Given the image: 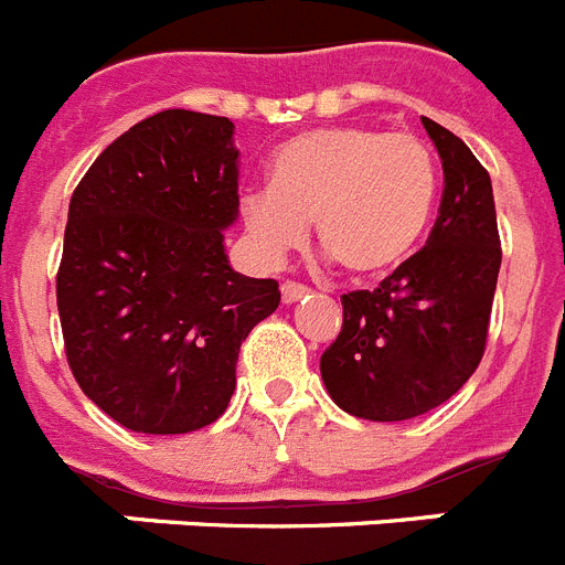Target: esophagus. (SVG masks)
I'll return each mask as SVG.
<instances>
[{"mask_svg": "<svg viewBox=\"0 0 565 565\" xmlns=\"http://www.w3.org/2000/svg\"><path fill=\"white\" fill-rule=\"evenodd\" d=\"M282 302L286 306H294V302H299L302 297H308V288L306 286H297V282H282Z\"/></svg>", "mask_w": 565, "mask_h": 565, "instance_id": "1", "label": "esophagus"}]
</instances>
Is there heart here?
Returning <instances> with one entry per match:
<instances>
[{
  "label": "heart",
  "mask_w": 565,
  "mask_h": 565,
  "mask_svg": "<svg viewBox=\"0 0 565 565\" xmlns=\"http://www.w3.org/2000/svg\"><path fill=\"white\" fill-rule=\"evenodd\" d=\"M271 186L243 194L254 252L279 263L308 239L313 221L328 254L359 277L402 266L430 226L438 178L416 135L344 124L279 143Z\"/></svg>",
  "instance_id": "b5f03b06"
}]
</instances>
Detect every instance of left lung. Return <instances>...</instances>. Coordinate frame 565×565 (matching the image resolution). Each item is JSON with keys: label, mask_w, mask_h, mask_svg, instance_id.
<instances>
[{"label": "left lung", "mask_w": 565, "mask_h": 565, "mask_svg": "<svg viewBox=\"0 0 565 565\" xmlns=\"http://www.w3.org/2000/svg\"><path fill=\"white\" fill-rule=\"evenodd\" d=\"M444 169L427 246L376 291L342 297V331L319 371L333 402L367 422H407L456 396L483 356L501 271L495 201L472 149L422 118Z\"/></svg>", "instance_id": "1"}]
</instances>
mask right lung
Segmentation results:
<instances>
[{
    "mask_svg": "<svg viewBox=\"0 0 565 565\" xmlns=\"http://www.w3.org/2000/svg\"><path fill=\"white\" fill-rule=\"evenodd\" d=\"M237 181L228 118L163 109L115 138L70 198L56 279L70 371L129 430L217 422L239 344L277 311V279L228 263Z\"/></svg>",
    "mask_w": 565,
    "mask_h": 565,
    "instance_id": "1",
    "label": "right lung"
}]
</instances>
